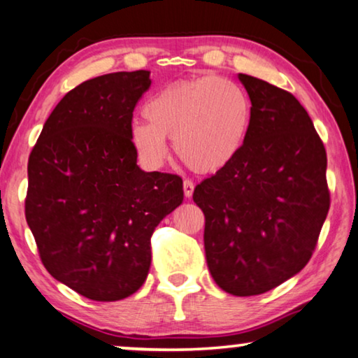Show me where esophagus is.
Listing matches in <instances>:
<instances>
[{"instance_id":"1","label":"esophagus","mask_w":358,"mask_h":358,"mask_svg":"<svg viewBox=\"0 0 358 358\" xmlns=\"http://www.w3.org/2000/svg\"><path fill=\"white\" fill-rule=\"evenodd\" d=\"M183 191H185V196L186 197L193 196V191H194V183H193V181L185 180L183 181Z\"/></svg>"}]
</instances>
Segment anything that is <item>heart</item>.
Masks as SVG:
<instances>
[{"label":"heart","mask_w":358,"mask_h":358,"mask_svg":"<svg viewBox=\"0 0 358 358\" xmlns=\"http://www.w3.org/2000/svg\"><path fill=\"white\" fill-rule=\"evenodd\" d=\"M252 115L248 92L233 80L201 77L172 83L143 106L146 124H131L130 143L148 169L165 162V138H173L175 152L189 169L218 172L243 151Z\"/></svg>","instance_id":"heart-1"}]
</instances>
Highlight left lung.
Returning a JSON list of instances; mask_svg holds the SVG:
<instances>
[{"mask_svg": "<svg viewBox=\"0 0 358 358\" xmlns=\"http://www.w3.org/2000/svg\"><path fill=\"white\" fill-rule=\"evenodd\" d=\"M252 103L243 151L196 186L206 217L212 278L233 296H257L299 273L329 210L327 151L302 104L286 90L239 73Z\"/></svg>", "mask_w": 358, "mask_h": 358, "instance_id": "obj_1", "label": "left lung"}]
</instances>
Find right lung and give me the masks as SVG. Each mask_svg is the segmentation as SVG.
<instances>
[{
	"mask_svg": "<svg viewBox=\"0 0 358 358\" xmlns=\"http://www.w3.org/2000/svg\"><path fill=\"white\" fill-rule=\"evenodd\" d=\"M151 72H114L59 101L29 157L25 218L45 268L99 302L136 292L151 236L183 201L178 175L145 172L130 143L133 110Z\"/></svg>",
	"mask_w": 358,
	"mask_h": 358,
	"instance_id": "add662e5",
	"label": "right lung"
}]
</instances>
